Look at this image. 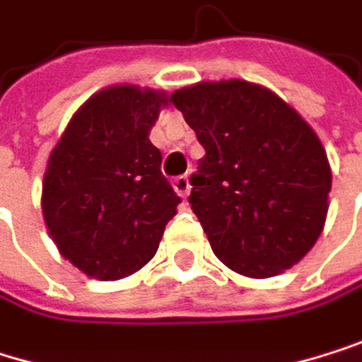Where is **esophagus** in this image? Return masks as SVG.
Returning a JSON list of instances; mask_svg holds the SVG:
<instances>
[{
  "label": "esophagus",
  "mask_w": 362,
  "mask_h": 362,
  "mask_svg": "<svg viewBox=\"0 0 362 362\" xmlns=\"http://www.w3.org/2000/svg\"><path fill=\"white\" fill-rule=\"evenodd\" d=\"M173 189H175V193H177L180 197L187 199V197H189V193H191L189 175H180V177H175V180H173Z\"/></svg>",
  "instance_id": "esophagus-1"
}]
</instances>
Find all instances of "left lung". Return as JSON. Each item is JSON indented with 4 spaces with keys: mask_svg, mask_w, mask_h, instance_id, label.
I'll return each instance as SVG.
<instances>
[{
    "mask_svg": "<svg viewBox=\"0 0 362 362\" xmlns=\"http://www.w3.org/2000/svg\"><path fill=\"white\" fill-rule=\"evenodd\" d=\"M171 103L206 150L189 204L214 255L251 279L298 264L322 234L332 185L313 128L272 90L243 79L199 81Z\"/></svg>",
    "mask_w": 362,
    "mask_h": 362,
    "instance_id": "1",
    "label": "left lung"
}]
</instances>
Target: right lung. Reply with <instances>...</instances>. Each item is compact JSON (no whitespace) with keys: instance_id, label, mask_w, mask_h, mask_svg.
Wrapping results in <instances>:
<instances>
[{"instance_id":"1","label":"right lung","mask_w":362,"mask_h":362,"mask_svg":"<svg viewBox=\"0 0 362 362\" xmlns=\"http://www.w3.org/2000/svg\"><path fill=\"white\" fill-rule=\"evenodd\" d=\"M169 96L131 83L90 96L51 150L42 216L62 257L98 281H117L156 253L180 197L160 173L150 131Z\"/></svg>"}]
</instances>
